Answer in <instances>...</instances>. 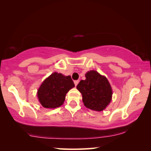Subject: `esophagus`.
Returning a JSON list of instances; mask_svg holds the SVG:
<instances>
[{"mask_svg":"<svg viewBox=\"0 0 151 151\" xmlns=\"http://www.w3.org/2000/svg\"><path fill=\"white\" fill-rule=\"evenodd\" d=\"M78 82H79V81H78V80H75V81H74V84H75V85H76V86L78 85Z\"/></svg>","mask_w":151,"mask_h":151,"instance_id":"esophagus-1","label":"esophagus"}]
</instances>
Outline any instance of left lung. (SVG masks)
I'll return each mask as SVG.
<instances>
[{"label": "left lung", "instance_id": "obj_1", "mask_svg": "<svg viewBox=\"0 0 151 151\" xmlns=\"http://www.w3.org/2000/svg\"><path fill=\"white\" fill-rule=\"evenodd\" d=\"M85 77L76 86L82 95L84 106L93 111H103L110 103L113 94L108 80L96 71H88Z\"/></svg>", "mask_w": 151, "mask_h": 151}]
</instances>
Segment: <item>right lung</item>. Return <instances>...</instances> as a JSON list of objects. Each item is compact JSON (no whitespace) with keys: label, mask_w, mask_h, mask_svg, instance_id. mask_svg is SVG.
Instances as JSON below:
<instances>
[{"label":"right lung","mask_w":151,"mask_h":151,"mask_svg":"<svg viewBox=\"0 0 151 151\" xmlns=\"http://www.w3.org/2000/svg\"><path fill=\"white\" fill-rule=\"evenodd\" d=\"M75 86L71 76L56 72L45 79L38 90V97L45 108H57L63 104L66 94Z\"/></svg>","instance_id":"add662e5"}]
</instances>
